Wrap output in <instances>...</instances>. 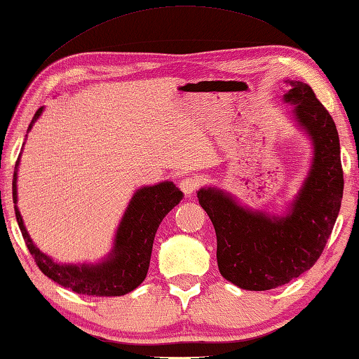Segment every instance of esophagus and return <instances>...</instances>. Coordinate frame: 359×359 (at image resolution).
I'll return each instance as SVG.
<instances>
[{"label": "esophagus", "mask_w": 359, "mask_h": 359, "mask_svg": "<svg viewBox=\"0 0 359 359\" xmlns=\"http://www.w3.org/2000/svg\"><path fill=\"white\" fill-rule=\"evenodd\" d=\"M179 187H180V190L187 194V196H191V194L199 188V179L194 177V175H191V177H185L180 180Z\"/></svg>", "instance_id": "1"}]
</instances>
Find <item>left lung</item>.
<instances>
[{
  "label": "left lung",
  "mask_w": 359,
  "mask_h": 359,
  "mask_svg": "<svg viewBox=\"0 0 359 359\" xmlns=\"http://www.w3.org/2000/svg\"><path fill=\"white\" fill-rule=\"evenodd\" d=\"M287 84L284 102L293 105L295 121L314 147L311 171L287 213L254 212L215 187L198 191L217 232L219 273L246 290L276 289L308 271L320 257L341 208L344 172L336 123L309 84Z\"/></svg>",
  "instance_id": "8db88e82"
}]
</instances>
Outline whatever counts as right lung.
<instances>
[{
    "label": "right lung",
    "mask_w": 359,
    "mask_h": 359,
    "mask_svg": "<svg viewBox=\"0 0 359 359\" xmlns=\"http://www.w3.org/2000/svg\"><path fill=\"white\" fill-rule=\"evenodd\" d=\"M39 108L28 127V132L42 114ZM17 160L12 198L17 204ZM182 193L172 182H160L152 187H141L133 194L121 224L116 231L114 246L107 259L99 264H57L32 243L15 205V218L26 246L45 276L62 287L89 297H121L135 290L144 281L151 262L152 245L161 219L182 201Z\"/></svg>",
    "instance_id": "add662e5"
}]
</instances>
